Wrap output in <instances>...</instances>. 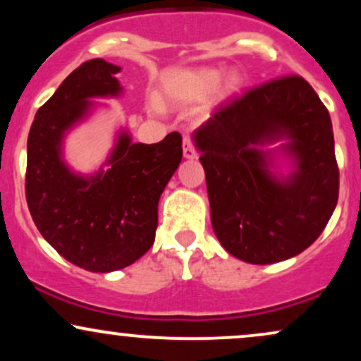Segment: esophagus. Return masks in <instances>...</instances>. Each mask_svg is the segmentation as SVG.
Segmentation results:
<instances>
[{"label":"esophagus","mask_w":361,"mask_h":361,"mask_svg":"<svg viewBox=\"0 0 361 361\" xmlns=\"http://www.w3.org/2000/svg\"><path fill=\"white\" fill-rule=\"evenodd\" d=\"M183 156L186 159H195V157H197V151H195V147L192 146V140H190V137L183 139Z\"/></svg>","instance_id":"1"}]
</instances>
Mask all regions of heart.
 Returning <instances> with one entry per match:
<instances>
[{"instance_id":"b5f03b06","label":"heart","mask_w":361,"mask_h":361,"mask_svg":"<svg viewBox=\"0 0 361 361\" xmlns=\"http://www.w3.org/2000/svg\"><path fill=\"white\" fill-rule=\"evenodd\" d=\"M244 86V76L238 69L224 73L215 66L178 69L164 76L163 97L171 105H192L204 102L210 94L214 106L231 102ZM151 109L159 111V103L151 102Z\"/></svg>"}]
</instances>
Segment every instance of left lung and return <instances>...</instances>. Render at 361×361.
Wrapping results in <instances>:
<instances>
[{"label":"left lung","mask_w":361,"mask_h":361,"mask_svg":"<svg viewBox=\"0 0 361 361\" xmlns=\"http://www.w3.org/2000/svg\"><path fill=\"white\" fill-rule=\"evenodd\" d=\"M192 137L214 233L229 255L279 263L321 235L336 209L339 171L329 111L304 78L224 103Z\"/></svg>","instance_id":"1"}]
</instances>
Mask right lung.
I'll use <instances>...</instances> for the list:
<instances>
[{
	"mask_svg": "<svg viewBox=\"0 0 361 361\" xmlns=\"http://www.w3.org/2000/svg\"><path fill=\"white\" fill-rule=\"evenodd\" d=\"M120 66L91 59L61 82L37 111L27 140V204L37 229L62 258L94 273L122 270L154 243L157 204L180 166L181 135L132 142L118 128L105 163L90 175L64 159V140L100 103L123 88Z\"/></svg>",
	"mask_w": 361,
	"mask_h": 361,
	"instance_id": "right-lung-1",
	"label": "right lung"
}]
</instances>
